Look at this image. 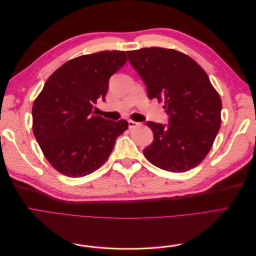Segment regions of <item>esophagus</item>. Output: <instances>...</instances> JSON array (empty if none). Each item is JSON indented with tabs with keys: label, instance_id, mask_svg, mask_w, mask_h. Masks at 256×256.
<instances>
[{
	"label": "esophagus",
	"instance_id": "obj_1",
	"mask_svg": "<svg viewBox=\"0 0 256 256\" xmlns=\"http://www.w3.org/2000/svg\"><path fill=\"white\" fill-rule=\"evenodd\" d=\"M140 125V124L138 122H134V120H128V127L131 129V128H134V127H136V126H138Z\"/></svg>",
	"mask_w": 256,
	"mask_h": 256
}]
</instances>
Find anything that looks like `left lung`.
Listing matches in <instances>:
<instances>
[{"instance_id": "8db88e82", "label": "left lung", "mask_w": 256, "mask_h": 256, "mask_svg": "<svg viewBox=\"0 0 256 256\" xmlns=\"http://www.w3.org/2000/svg\"><path fill=\"white\" fill-rule=\"evenodd\" d=\"M150 99L164 100L168 124L147 122L154 140L143 150L150 164L170 172L198 166L221 126L222 102L207 74L194 60L173 49L128 51Z\"/></svg>"}]
</instances>
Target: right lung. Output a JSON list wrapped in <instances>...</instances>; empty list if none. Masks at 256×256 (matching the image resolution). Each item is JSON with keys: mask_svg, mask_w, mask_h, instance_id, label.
Masks as SVG:
<instances>
[{"mask_svg": "<svg viewBox=\"0 0 256 256\" xmlns=\"http://www.w3.org/2000/svg\"><path fill=\"white\" fill-rule=\"evenodd\" d=\"M127 62L125 51H102L66 62L46 81L33 104V132L50 164L68 177L90 174L109 158L125 120L94 115L109 79Z\"/></svg>", "mask_w": 256, "mask_h": 256, "instance_id": "1", "label": "right lung"}]
</instances>
